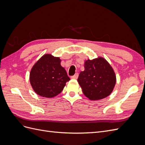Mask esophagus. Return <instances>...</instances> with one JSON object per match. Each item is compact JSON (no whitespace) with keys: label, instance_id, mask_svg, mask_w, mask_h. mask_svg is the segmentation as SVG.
<instances>
[{"label":"esophagus","instance_id":"obj_1","mask_svg":"<svg viewBox=\"0 0 145 145\" xmlns=\"http://www.w3.org/2000/svg\"><path fill=\"white\" fill-rule=\"evenodd\" d=\"M78 73H76L74 76H71V78H73V79H77V78H78Z\"/></svg>","mask_w":145,"mask_h":145}]
</instances>
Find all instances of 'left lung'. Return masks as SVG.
<instances>
[{
	"label": "left lung",
	"instance_id": "1",
	"mask_svg": "<svg viewBox=\"0 0 145 145\" xmlns=\"http://www.w3.org/2000/svg\"><path fill=\"white\" fill-rule=\"evenodd\" d=\"M77 81L86 97L97 100L108 97L112 93L116 77L107 61L99 57L86 61L84 71L80 72Z\"/></svg>",
	"mask_w": 145,
	"mask_h": 145
}]
</instances>
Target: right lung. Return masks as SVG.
<instances>
[{"label":"right lung","mask_w":145,"mask_h":145,"mask_svg":"<svg viewBox=\"0 0 145 145\" xmlns=\"http://www.w3.org/2000/svg\"><path fill=\"white\" fill-rule=\"evenodd\" d=\"M60 62L59 57L45 54L34 64L30 72L29 80L38 95L51 98L62 91L70 78Z\"/></svg>","instance_id":"obj_1"}]
</instances>
